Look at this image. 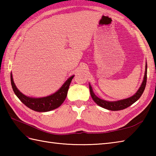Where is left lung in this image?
Here are the masks:
<instances>
[{"label": "left lung", "instance_id": "1", "mask_svg": "<svg viewBox=\"0 0 156 156\" xmlns=\"http://www.w3.org/2000/svg\"><path fill=\"white\" fill-rule=\"evenodd\" d=\"M147 82V63L145 64V75L144 78V80L142 82V84L141 87L139 88L137 92L132 97L122 99V100L117 101H107L105 100H102L100 98L97 97L94 93L93 90H92V87L90 84H89V88H90V95L92 98L93 99V101L100 107L108 109L110 111H120L125 109L126 108L129 107V106L133 105L134 102H136L139 98L141 97V96L143 94V92L145 90V86H146Z\"/></svg>", "mask_w": 156, "mask_h": 156}]
</instances>
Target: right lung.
I'll use <instances>...</instances> for the list:
<instances>
[{"label":"right lung","instance_id":"1","mask_svg":"<svg viewBox=\"0 0 156 156\" xmlns=\"http://www.w3.org/2000/svg\"><path fill=\"white\" fill-rule=\"evenodd\" d=\"M74 76H72L71 77H69L62 85V87L54 94L42 98H32L27 97L21 93L14 83L11 73V82L15 94L25 106L37 112H48L57 108L64 102L67 97L69 84Z\"/></svg>","mask_w":156,"mask_h":156}]
</instances>
